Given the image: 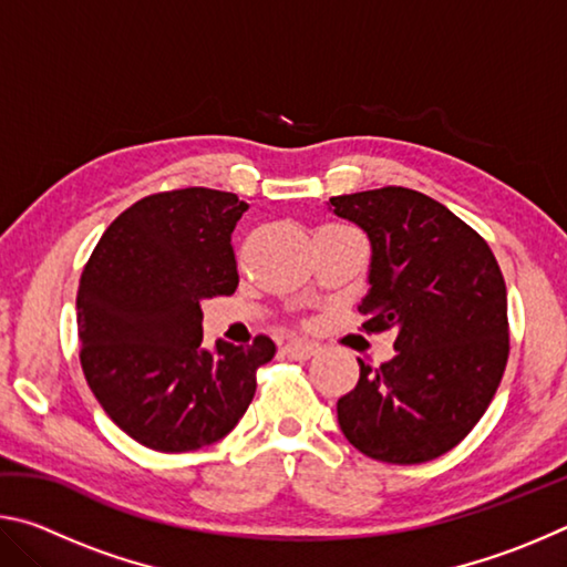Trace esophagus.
<instances>
[{"label":"esophagus","mask_w":567,"mask_h":567,"mask_svg":"<svg viewBox=\"0 0 567 567\" xmlns=\"http://www.w3.org/2000/svg\"><path fill=\"white\" fill-rule=\"evenodd\" d=\"M282 352L290 360H310L312 354L318 352V348H315V344H310V342H287Z\"/></svg>","instance_id":"1"}]
</instances>
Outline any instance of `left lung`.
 I'll use <instances>...</instances> for the list:
<instances>
[{"label": "left lung", "instance_id": "1", "mask_svg": "<svg viewBox=\"0 0 567 567\" xmlns=\"http://www.w3.org/2000/svg\"><path fill=\"white\" fill-rule=\"evenodd\" d=\"M370 239L368 332H395V358L360 362L338 400L342 435L362 455L417 465L463 440L501 385L511 338L507 292L493 249L433 197L382 187L330 197Z\"/></svg>", "mask_w": 567, "mask_h": 567}]
</instances>
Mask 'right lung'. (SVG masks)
<instances>
[{
    "instance_id": "obj_1",
    "label": "right lung",
    "mask_w": 567,
    "mask_h": 567,
    "mask_svg": "<svg viewBox=\"0 0 567 567\" xmlns=\"http://www.w3.org/2000/svg\"><path fill=\"white\" fill-rule=\"evenodd\" d=\"M247 213L233 192L187 187L150 195L104 229L76 290L80 360L114 425L159 453L223 440L255 398L275 342L203 348V307L233 295V249Z\"/></svg>"
}]
</instances>
